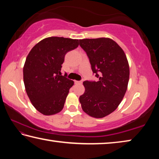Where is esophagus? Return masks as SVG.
Instances as JSON below:
<instances>
[{
	"instance_id": "esophagus-1",
	"label": "esophagus",
	"mask_w": 159,
	"mask_h": 159,
	"mask_svg": "<svg viewBox=\"0 0 159 159\" xmlns=\"http://www.w3.org/2000/svg\"><path fill=\"white\" fill-rule=\"evenodd\" d=\"M75 83H79V84H81V83H83V80H76V81H75Z\"/></svg>"
}]
</instances>
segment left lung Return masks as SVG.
I'll return each mask as SVG.
<instances>
[{
  "label": "left lung",
  "instance_id": "8db88e82",
  "mask_svg": "<svg viewBox=\"0 0 159 159\" xmlns=\"http://www.w3.org/2000/svg\"><path fill=\"white\" fill-rule=\"evenodd\" d=\"M91 69L98 79L85 80V93L79 100L90 116L103 118L112 113L125 95L129 80V65L122 48L107 38L79 40Z\"/></svg>",
  "mask_w": 159,
  "mask_h": 159
}]
</instances>
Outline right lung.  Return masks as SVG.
I'll return each mask as SVG.
<instances>
[{"label":"right lung","mask_w":159,"mask_h":159,"mask_svg":"<svg viewBox=\"0 0 159 159\" xmlns=\"http://www.w3.org/2000/svg\"><path fill=\"white\" fill-rule=\"evenodd\" d=\"M79 40L64 37L46 38L29 53L23 69L26 92L32 104L44 115L61 111L74 85L61 69L66 54L79 46Z\"/></svg>","instance_id":"obj_1"}]
</instances>
